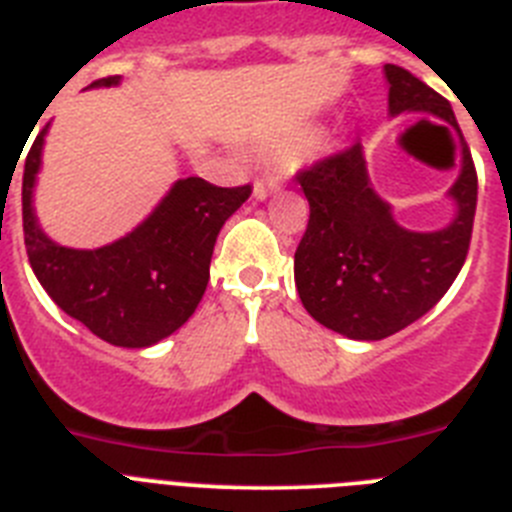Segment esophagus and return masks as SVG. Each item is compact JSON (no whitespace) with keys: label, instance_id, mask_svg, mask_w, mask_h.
I'll use <instances>...</instances> for the list:
<instances>
[{"label":"esophagus","instance_id":"obj_1","mask_svg":"<svg viewBox=\"0 0 512 512\" xmlns=\"http://www.w3.org/2000/svg\"><path fill=\"white\" fill-rule=\"evenodd\" d=\"M271 189H274V184H266L264 179H256V182H253V197H256V200H266Z\"/></svg>","mask_w":512,"mask_h":512}]
</instances>
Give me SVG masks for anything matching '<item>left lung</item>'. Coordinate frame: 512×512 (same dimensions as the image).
Masks as SVG:
<instances>
[{"instance_id": "left-lung-1", "label": "left lung", "mask_w": 512, "mask_h": 512, "mask_svg": "<svg viewBox=\"0 0 512 512\" xmlns=\"http://www.w3.org/2000/svg\"><path fill=\"white\" fill-rule=\"evenodd\" d=\"M390 115L425 112L459 133L456 212L438 230H408L374 192L361 143L297 174L310 220L295 251V284L312 318L354 341H382L441 300L467 259L477 210V171L451 104L387 63Z\"/></svg>"}]
</instances>
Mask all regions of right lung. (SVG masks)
<instances>
[{
  "label": "right lung",
  "instance_id": "1",
  "mask_svg": "<svg viewBox=\"0 0 512 512\" xmlns=\"http://www.w3.org/2000/svg\"><path fill=\"white\" fill-rule=\"evenodd\" d=\"M107 76L89 89L117 87ZM48 125L35 138L22 174V230L27 259L51 300L112 346L148 348L182 328L210 282L217 233L251 187H215L200 176L174 182L151 215L102 248L51 241L33 210L35 179Z\"/></svg>",
  "mask_w": 512,
  "mask_h": 512
}]
</instances>
